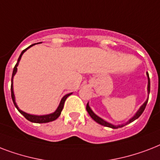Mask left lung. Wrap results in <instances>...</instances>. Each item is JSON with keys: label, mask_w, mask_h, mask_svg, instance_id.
I'll use <instances>...</instances> for the list:
<instances>
[{"label": "left lung", "mask_w": 160, "mask_h": 160, "mask_svg": "<svg viewBox=\"0 0 160 160\" xmlns=\"http://www.w3.org/2000/svg\"><path fill=\"white\" fill-rule=\"evenodd\" d=\"M146 75H147V77H148V86H147V90H148V95H149V92H150V80H149V74L147 73ZM148 100H149V98L145 100V102H144L141 106L139 107V109H138L136 113L134 114V116L132 117V118H130V119L126 122V123H124V124H118V125H115V124H111V123H109V122L105 121V119H103L102 118H100V116H98L97 114H95V113H94V111L91 109V108L90 107V105H89V103H88L87 105H86V110H87V112L90 115V117H91V118H92L95 122H97L98 124H101V125H104V126L109 127V128H112V129H118V128H121V127L124 126V125H126V124H129V123H131V122L134 121L135 119H138V118L141 115L142 113L144 112V109H145V107H146L147 103H148Z\"/></svg>", "instance_id": "1"}]
</instances>
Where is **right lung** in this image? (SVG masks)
<instances>
[{
	"mask_svg": "<svg viewBox=\"0 0 160 160\" xmlns=\"http://www.w3.org/2000/svg\"><path fill=\"white\" fill-rule=\"evenodd\" d=\"M38 44V43H36ZM36 44H33V45H31L29 47H27L26 49H25L24 51H22V52L21 53L20 56L18 58V60H17V63H16V65H15V67H14L13 70V73H12V77H11V98H12V100H13V103L16 108L18 109V111L21 113L22 115H23L26 119H28L29 121L33 122V123H39V124H41V123H48V122L53 121V120H55V119H57L58 117L60 116V114H61V111H62L63 107H64V104H65V100L67 99L68 96H70L72 93H70V94H67V95H65L64 97L61 99L60 102V105L59 106L57 107V109H55V111L53 112V113H51V114H43V115H36V114H28V113H26V112H24L23 110H21L20 108L18 107V105H16V97H15V94H14V90H13V78L15 76V75L17 72V66L19 65V62H20V60L21 59V56L23 55L25 52H26L29 48H31V46H35Z\"/></svg>",
	"mask_w": 160,
	"mask_h": 160,
	"instance_id": "1",
	"label": "right lung"
}]
</instances>
